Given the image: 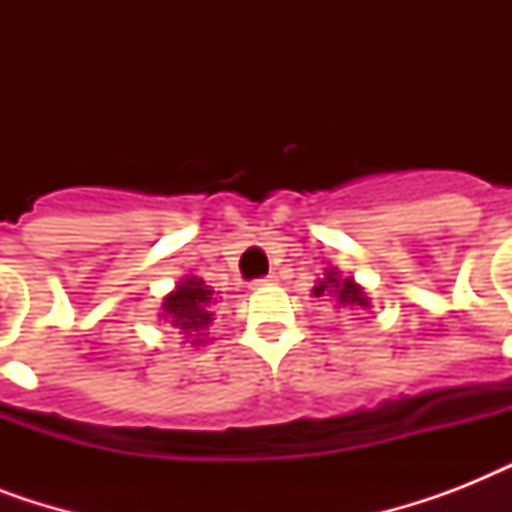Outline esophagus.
Returning a JSON list of instances; mask_svg holds the SVG:
<instances>
[{"mask_svg": "<svg viewBox=\"0 0 512 512\" xmlns=\"http://www.w3.org/2000/svg\"><path fill=\"white\" fill-rule=\"evenodd\" d=\"M279 281V276L276 273H271V276H263V279L255 281V287H271V284H276Z\"/></svg>", "mask_w": 512, "mask_h": 512, "instance_id": "obj_1", "label": "esophagus"}]
</instances>
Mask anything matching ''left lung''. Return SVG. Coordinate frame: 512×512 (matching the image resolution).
<instances>
[{
  "mask_svg": "<svg viewBox=\"0 0 512 512\" xmlns=\"http://www.w3.org/2000/svg\"><path fill=\"white\" fill-rule=\"evenodd\" d=\"M329 295L340 308H369V297L364 287H358L353 279H342L340 271H327V276L313 287V297Z\"/></svg>",
  "mask_w": 512,
  "mask_h": 512,
  "instance_id": "obj_1",
  "label": "left lung"
}]
</instances>
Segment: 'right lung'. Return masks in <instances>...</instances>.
Instances as JSON below:
<instances>
[{
    "mask_svg": "<svg viewBox=\"0 0 512 512\" xmlns=\"http://www.w3.org/2000/svg\"><path fill=\"white\" fill-rule=\"evenodd\" d=\"M212 303H217L215 289H209L199 276H185L162 303V319L191 337L193 345L204 342V332L212 324Z\"/></svg>",
    "mask_w": 512,
    "mask_h": 512,
    "instance_id": "1",
    "label": "right lung"
}]
</instances>
